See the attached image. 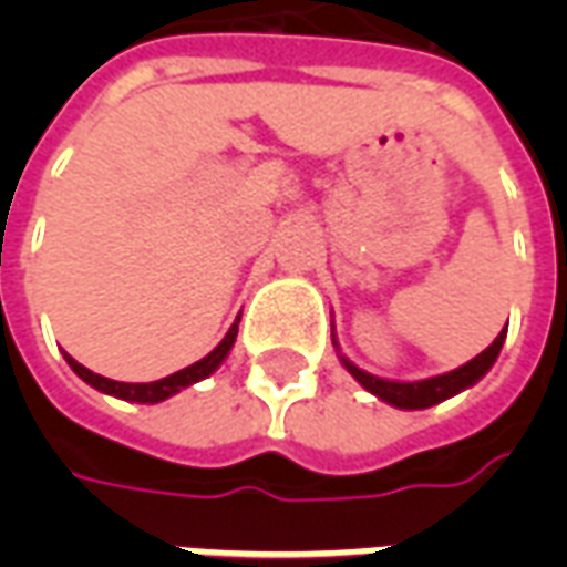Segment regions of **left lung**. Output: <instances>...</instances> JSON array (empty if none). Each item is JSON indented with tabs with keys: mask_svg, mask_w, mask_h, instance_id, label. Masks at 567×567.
I'll return each instance as SVG.
<instances>
[{
	"mask_svg": "<svg viewBox=\"0 0 567 567\" xmlns=\"http://www.w3.org/2000/svg\"><path fill=\"white\" fill-rule=\"evenodd\" d=\"M504 337H507V328L495 337V343L483 349L474 361H467L458 370H450L443 377H431V380L422 382H392V380H380V377H370L364 370H358L349 358H343L346 370L355 377L368 392H373L377 398H382L385 404L401 406V410H425V406H434L440 401H446L452 394H458L462 389H471L476 380L486 377V370L495 364L498 358L501 346H504Z\"/></svg>",
	"mask_w": 567,
	"mask_h": 567,
	"instance_id": "8db88e82",
	"label": "left lung"
}]
</instances>
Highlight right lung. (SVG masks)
<instances>
[{
	"label": "right lung",
	"mask_w": 567,
	"mask_h": 567,
	"mask_svg": "<svg viewBox=\"0 0 567 567\" xmlns=\"http://www.w3.org/2000/svg\"><path fill=\"white\" fill-rule=\"evenodd\" d=\"M236 331H239V319L230 324V331L224 333V340L212 349L209 355L199 358L197 364L178 370V373H173V377H163V380L157 382L105 380V377H100V373H93V370H87L84 364H79L72 355H66V361H69V368L75 370L81 380L87 382V385H93V389H100V392L115 394V398H121V401H133V404H161V401H166V398H173L175 392H182V389H187V385H194V382L206 380L209 373H215L218 364L227 358V352H230V346L236 343Z\"/></svg>",
	"instance_id": "right-lung-1"
}]
</instances>
